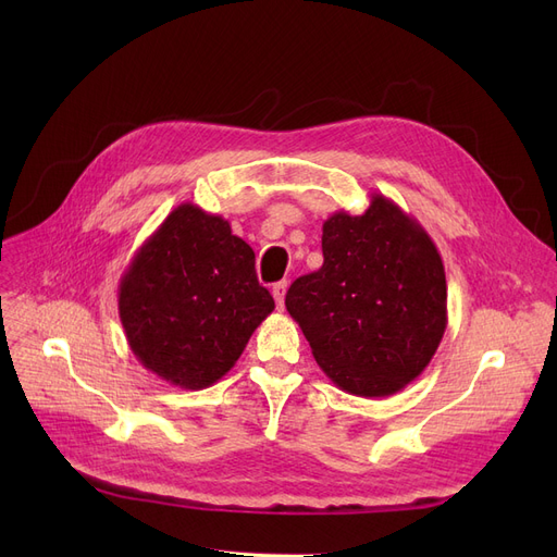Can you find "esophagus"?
<instances>
[{"mask_svg":"<svg viewBox=\"0 0 557 557\" xmlns=\"http://www.w3.org/2000/svg\"><path fill=\"white\" fill-rule=\"evenodd\" d=\"M286 288H288V284L282 280V282H277V284H273V298H275V302H277V309H284V296H286Z\"/></svg>","mask_w":557,"mask_h":557,"instance_id":"1","label":"esophagus"}]
</instances>
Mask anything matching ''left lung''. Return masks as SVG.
<instances>
[{
    "label": "left lung",
    "mask_w": 557,
    "mask_h": 557,
    "mask_svg": "<svg viewBox=\"0 0 557 557\" xmlns=\"http://www.w3.org/2000/svg\"><path fill=\"white\" fill-rule=\"evenodd\" d=\"M323 267L298 277L286 311L332 382L388 397L416 382L447 330V280L429 232L384 194L323 223Z\"/></svg>",
    "instance_id": "left-lung-1"
}]
</instances>
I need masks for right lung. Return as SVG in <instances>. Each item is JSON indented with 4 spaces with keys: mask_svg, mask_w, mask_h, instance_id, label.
I'll list each match as a JSON object with an SVG mask.
<instances>
[{
    "mask_svg": "<svg viewBox=\"0 0 557 557\" xmlns=\"http://www.w3.org/2000/svg\"><path fill=\"white\" fill-rule=\"evenodd\" d=\"M116 300L135 359L185 391L216 384L275 309L252 248L194 202L173 208L135 250Z\"/></svg>",
    "mask_w": 557,
    "mask_h": 557,
    "instance_id": "obj_1",
    "label": "right lung"
}]
</instances>
